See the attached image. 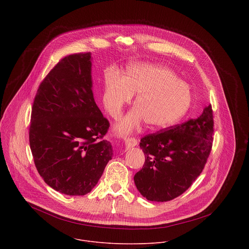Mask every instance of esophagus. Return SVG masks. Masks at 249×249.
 <instances>
[{"label":"esophagus","instance_id":"obj_1","mask_svg":"<svg viewBox=\"0 0 249 249\" xmlns=\"http://www.w3.org/2000/svg\"><path fill=\"white\" fill-rule=\"evenodd\" d=\"M138 145V141L135 138H127L125 139V146L127 148H133Z\"/></svg>","mask_w":249,"mask_h":249}]
</instances>
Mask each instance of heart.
<instances>
[{
  "label": "heart",
  "mask_w": 249,
  "mask_h": 249,
  "mask_svg": "<svg viewBox=\"0 0 249 249\" xmlns=\"http://www.w3.org/2000/svg\"><path fill=\"white\" fill-rule=\"evenodd\" d=\"M133 93H138L136 107L115 127L121 135L137 129L144 119L153 128L171 126L188 112L193 100L190 86L161 65L133 64L127 68L124 78L114 71L105 73L102 101L113 117L119 116Z\"/></svg>",
  "instance_id": "heart-1"
}]
</instances>
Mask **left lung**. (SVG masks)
<instances>
[{
    "mask_svg": "<svg viewBox=\"0 0 249 249\" xmlns=\"http://www.w3.org/2000/svg\"><path fill=\"white\" fill-rule=\"evenodd\" d=\"M212 105L196 119L141 139L145 163L134 176L139 192L149 201L166 202L184 193L200 175L213 146Z\"/></svg>",
    "mask_w": 249,
    "mask_h": 249,
    "instance_id": "8db88e82",
    "label": "left lung"
}]
</instances>
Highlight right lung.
Segmentation results:
<instances>
[{
    "label": "right lung",
    "mask_w": 249,
    "mask_h": 249,
    "mask_svg": "<svg viewBox=\"0 0 249 249\" xmlns=\"http://www.w3.org/2000/svg\"><path fill=\"white\" fill-rule=\"evenodd\" d=\"M89 52L66 56L34 97L29 145L35 166L50 187L83 196L97 184L112 146L103 139L109 122L93 98Z\"/></svg>",
    "instance_id": "right-lung-1"
}]
</instances>
